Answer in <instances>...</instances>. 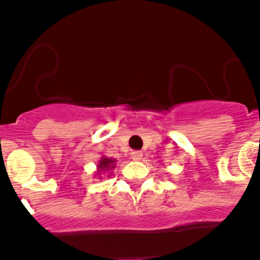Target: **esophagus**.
Masks as SVG:
<instances>
[{
    "label": "esophagus",
    "instance_id": "1",
    "mask_svg": "<svg viewBox=\"0 0 260 260\" xmlns=\"http://www.w3.org/2000/svg\"><path fill=\"white\" fill-rule=\"evenodd\" d=\"M131 157H132L133 161H140V159H142L143 153L141 151H135L131 153Z\"/></svg>",
    "mask_w": 260,
    "mask_h": 260
}]
</instances>
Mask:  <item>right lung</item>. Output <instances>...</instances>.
Wrapping results in <instances>:
<instances>
[{"label":"right lung","mask_w":260,"mask_h":260,"mask_svg":"<svg viewBox=\"0 0 260 260\" xmlns=\"http://www.w3.org/2000/svg\"><path fill=\"white\" fill-rule=\"evenodd\" d=\"M115 159L109 158V157L103 156L101 159H99L98 165H96V175L95 176H99V179H102V175L107 174V172L112 171V170L115 169ZM109 175H112V172H109ZM108 175V176H109Z\"/></svg>","instance_id":"right-lung-1"}]
</instances>
